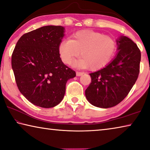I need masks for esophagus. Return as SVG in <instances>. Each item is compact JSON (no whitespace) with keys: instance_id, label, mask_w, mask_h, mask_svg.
Listing matches in <instances>:
<instances>
[{"instance_id":"1","label":"esophagus","mask_w":150,"mask_h":150,"mask_svg":"<svg viewBox=\"0 0 150 150\" xmlns=\"http://www.w3.org/2000/svg\"><path fill=\"white\" fill-rule=\"evenodd\" d=\"M83 74H84V72H78V71H77V72H76V76H81L83 75Z\"/></svg>"}]
</instances>
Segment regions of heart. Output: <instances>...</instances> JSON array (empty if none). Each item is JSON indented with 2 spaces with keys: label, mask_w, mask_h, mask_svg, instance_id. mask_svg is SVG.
I'll list each match as a JSON object with an SVG mask.
<instances>
[{
  "label": "heart",
  "mask_w": 150,
  "mask_h": 150,
  "mask_svg": "<svg viewBox=\"0 0 150 150\" xmlns=\"http://www.w3.org/2000/svg\"><path fill=\"white\" fill-rule=\"evenodd\" d=\"M116 50V43L110 36L92 30L76 33L72 39H65L60 43L58 52L64 64H70L73 59L81 56L74 62V66L99 70L110 62Z\"/></svg>",
  "instance_id": "1"
}]
</instances>
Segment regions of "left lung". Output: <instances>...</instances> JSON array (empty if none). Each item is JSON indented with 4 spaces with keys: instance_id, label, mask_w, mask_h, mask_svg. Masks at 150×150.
I'll use <instances>...</instances> for the list:
<instances>
[{
    "instance_id": "8db88e82",
    "label": "left lung",
    "mask_w": 150,
    "mask_h": 150,
    "mask_svg": "<svg viewBox=\"0 0 150 150\" xmlns=\"http://www.w3.org/2000/svg\"><path fill=\"white\" fill-rule=\"evenodd\" d=\"M116 42V56L104 68L90 74L92 82L85 91L88 101L101 108L121 102L139 75L141 52L136 44L125 36H120Z\"/></svg>"
}]
</instances>
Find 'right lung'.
I'll return each instance as SVG.
<instances>
[{"mask_svg": "<svg viewBox=\"0 0 150 150\" xmlns=\"http://www.w3.org/2000/svg\"><path fill=\"white\" fill-rule=\"evenodd\" d=\"M64 27L45 26L23 34L12 55V68L18 90L29 102L49 108L62 101L66 84L76 72L62 62L58 46Z\"/></svg>", "mask_w": 150, "mask_h": 150, "instance_id": "1", "label": "right lung"}]
</instances>
